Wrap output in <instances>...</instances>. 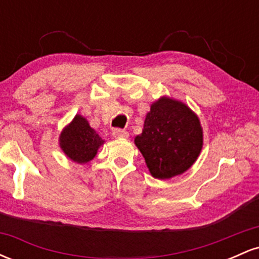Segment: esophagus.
I'll list each match as a JSON object with an SVG mask.
<instances>
[{
  "instance_id": "esophagus-1",
  "label": "esophagus",
  "mask_w": 259,
  "mask_h": 259,
  "mask_svg": "<svg viewBox=\"0 0 259 259\" xmlns=\"http://www.w3.org/2000/svg\"><path fill=\"white\" fill-rule=\"evenodd\" d=\"M112 135H113V138H115V139L129 138V133L125 132V130H123V129H114L112 132Z\"/></svg>"
}]
</instances>
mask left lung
Instances as JSON below:
<instances>
[{"label":"left lung","instance_id":"left-lung-1","mask_svg":"<svg viewBox=\"0 0 259 259\" xmlns=\"http://www.w3.org/2000/svg\"><path fill=\"white\" fill-rule=\"evenodd\" d=\"M202 129L197 115L186 105L167 97L154 102L135 145L151 174L170 179L187 170L202 150Z\"/></svg>","mask_w":259,"mask_h":259}]
</instances>
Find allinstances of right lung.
<instances>
[{
    "instance_id": "1",
    "label": "right lung",
    "mask_w": 259,
    "mask_h": 259,
    "mask_svg": "<svg viewBox=\"0 0 259 259\" xmlns=\"http://www.w3.org/2000/svg\"><path fill=\"white\" fill-rule=\"evenodd\" d=\"M62 150L76 163H86L96 156L97 150L103 144L88 120L81 115H75L74 120L62 132L59 138Z\"/></svg>"
}]
</instances>
